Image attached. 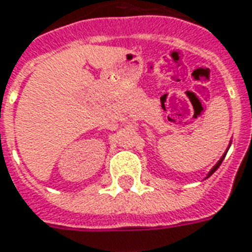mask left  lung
<instances>
[{"mask_svg":"<svg viewBox=\"0 0 252 252\" xmlns=\"http://www.w3.org/2000/svg\"><path fill=\"white\" fill-rule=\"evenodd\" d=\"M224 157H225V154H224V156H222V158H221V159H220V161H218V162L216 163V166H214V168H213L212 170H210V173H209V176H212L213 173H214V172L217 170L218 166H220V165H221V162H222V159H224ZM209 176H207V177H209Z\"/></svg>","mask_w":252,"mask_h":252,"instance_id":"1","label":"left lung"}]
</instances>
